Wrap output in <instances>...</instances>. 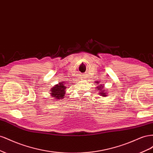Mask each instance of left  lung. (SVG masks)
<instances>
[{"label": "left lung", "instance_id": "1", "mask_svg": "<svg viewBox=\"0 0 153 153\" xmlns=\"http://www.w3.org/2000/svg\"><path fill=\"white\" fill-rule=\"evenodd\" d=\"M96 83H98V82H96ZM102 86L103 85H101L100 87V88H99V89H101V88H102ZM103 89H100V90H102ZM97 90H98V89H97ZM101 92V94H101V96H106V92H104V91H100ZM99 93H100V92H99Z\"/></svg>", "mask_w": 153, "mask_h": 153}]
</instances>
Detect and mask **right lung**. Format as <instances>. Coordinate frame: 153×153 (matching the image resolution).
<instances>
[{"instance_id": "obj_1", "label": "right lung", "mask_w": 153, "mask_h": 153, "mask_svg": "<svg viewBox=\"0 0 153 153\" xmlns=\"http://www.w3.org/2000/svg\"><path fill=\"white\" fill-rule=\"evenodd\" d=\"M66 87L64 86L63 82H59V85H55L53 88L51 89V94L53 97L54 99H62L65 93Z\"/></svg>"}]
</instances>
